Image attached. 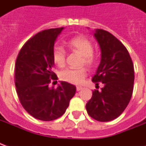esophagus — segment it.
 <instances>
[{
    "label": "esophagus",
    "mask_w": 146,
    "mask_h": 146,
    "mask_svg": "<svg viewBox=\"0 0 146 146\" xmlns=\"http://www.w3.org/2000/svg\"><path fill=\"white\" fill-rule=\"evenodd\" d=\"M82 89L83 88L82 87H80V86H77V87H76V91H77V92H79V91L82 90Z\"/></svg>",
    "instance_id": "1"
}]
</instances>
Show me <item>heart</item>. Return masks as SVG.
I'll return each mask as SVG.
<instances>
[{"mask_svg": "<svg viewBox=\"0 0 146 146\" xmlns=\"http://www.w3.org/2000/svg\"><path fill=\"white\" fill-rule=\"evenodd\" d=\"M67 46L71 51H76L82 55L81 63L85 64L88 66H92L95 62V56L93 54V44L88 39L84 36H76L70 40ZM52 59L58 67H63L66 64V53L62 47L56 46L53 49ZM87 76V70L85 68L79 69H66L60 73L61 79L66 82L80 84L83 82Z\"/></svg>", "mask_w": 146, "mask_h": 146, "instance_id": "b5f03b06", "label": "heart"}]
</instances>
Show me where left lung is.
I'll list each match as a JSON object with an SVG mask.
<instances>
[{
  "mask_svg": "<svg viewBox=\"0 0 146 146\" xmlns=\"http://www.w3.org/2000/svg\"><path fill=\"white\" fill-rule=\"evenodd\" d=\"M101 49V62L92 81L103 84L101 92H92L86 104L88 115L101 122L116 119L131 100L135 80L134 65L125 46L112 33L101 29L94 32Z\"/></svg>",
  "mask_w": 146,
  "mask_h": 146,
  "instance_id": "obj_1",
  "label": "left lung"
}]
</instances>
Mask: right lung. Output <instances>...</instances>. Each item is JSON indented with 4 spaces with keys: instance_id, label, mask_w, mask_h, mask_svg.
<instances>
[{
    "instance_id": "obj_1",
    "label": "right lung",
    "mask_w": 146,
    "mask_h": 146,
    "mask_svg": "<svg viewBox=\"0 0 146 146\" xmlns=\"http://www.w3.org/2000/svg\"><path fill=\"white\" fill-rule=\"evenodd\" d=\"M64 28L39 32L21 48L15 62V80L23 107L36 119L50 121L63 115L76 93V87L62 81L58 88H49L57 80L52 71L54 42Z\"/></svg>"
}]
</instances>
